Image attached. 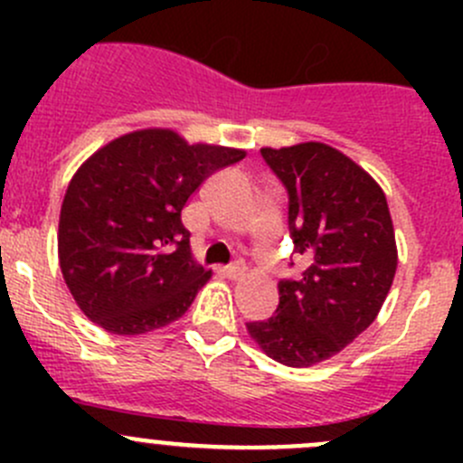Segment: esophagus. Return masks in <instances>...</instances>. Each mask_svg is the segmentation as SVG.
<instances>
[{
  "instance_id": "esophagus-1",
  "label": "esophagus",
  "mask_w": 463,
  "mask_h": 463,
  "mask_svg": "<svg viewBox=\"0 0 463 463\" xmlns=\"http://www.w3.org/2000/svg\"><path fill=\"white\" fill-rule=\"evenodd\" d=\"M223 275H226L228 279H240L246 275V266L241 264V261H235L232 266H228V269H223Z\"/></svg>"
}]
</instances>
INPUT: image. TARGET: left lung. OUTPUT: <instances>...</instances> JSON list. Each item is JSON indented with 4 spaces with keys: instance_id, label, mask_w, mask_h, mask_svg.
Wrapping results in <instances>:
<instances>
[{
    "instance_id": "8db88e82",
    "label": "left lung",
    "mask_w": 463,
    "mask_h": 463,
    "mask_svg": "<svg viewBox=\"0 0 463 463\" xmlns=\"http://www.w3.org/2000/svg\"><path fill=\"white\" fill-rule=\"evenodd\" d=\"M288 193L293 253L309 266L279 279L273 318L249 322L273 361L311 367L343 352L376 320L396 273V240L381 185L325 143L261 147Z\"/></svg>"
}]
</instances>
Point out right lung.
<instances>
[{
  "label": "right lung",
  "mask_w": 463,
  "mask_h": 463,
  "mask_svg": "<svg viewBox=\"0 0 463 463\" xmlns=\"http://www.w3.org/2000/svg\"><path fill=\"white\" fill-rule=\"evenodd\" d=\"M244 156L149 128L102 145L78 167L60 210L58 258L89 320L141 335L188 311L213 270L193 260L181 210L213 172Z\"/></svg>",
  "instance_id": "add662e5"
}]
</instances>
